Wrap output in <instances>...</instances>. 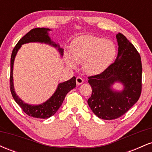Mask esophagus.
Returning a JSON list of instances; mask_svg holds the SVG:
<instances>
[{
    "mask_svg": "<svg viewBox=\"0 0 152 152\" xmlns=\"http://www.w3.org/2000/svg\"><path fill=\"white\" fill-rule=\"evenodd\" d=\"M76 84H77V86H79V85H81V84H82V83H83V79L82 78L78 76V77L76 78Z\"/></svg>",
    "mask_w": 152,
    "mask_h": 152,
    "instance_id": "34e87169",
    "label": "esophagus"
}]
</instances>
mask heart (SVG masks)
<instances>
[{
    "label": "heart",
    "instance_id": "heart-1",
    "mask_svg": "<svg viewBox=\"0 0 152 152\" xmlns=\"http://www.w3.org/2000/svg\"><path fill=\"white\" fill-rule=\"evenodd\" d=\"M116 55L114 43L109 40L94 36H82L71 43V56L67 55L66 63L75 68L76 63H83L87 74H95L105 71L114 61Z\"/></svg>",
    "mask_w": 152,
    "mask_h": 152
}]
</instances>
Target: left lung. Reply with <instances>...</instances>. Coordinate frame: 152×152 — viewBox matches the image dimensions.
<instances>
[{
    "label": "left lung",
    "instance_id": "left-lung-1",
    "mask_svg": "<svg viewBox=\"0 0 152 152\" xmlns=\"http://www.w3.org/2000/svg\"><path fill=\"white\" fill-rule=\"evenodd\" d=\"M116 37L118 48L115 61L102 73L88 78L92 94L87 102L96 116L105 120L116 119L126 113L142 92L140 55L123 34L118 33ZM115 83H121L123 90H114Z\"/></svg>",
    "mask_w": 152,
    "mask_h": 152
}]
</instances>
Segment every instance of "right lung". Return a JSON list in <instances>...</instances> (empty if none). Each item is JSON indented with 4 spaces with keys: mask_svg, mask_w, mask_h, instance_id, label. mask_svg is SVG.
<instances>
[{
    "mask_svg": "<svg viewBox=\"0 0 152 152\" xmlns=\"http://www.w3.org/2000/svg\"><path fill=\"white\" fill-rule=\"evenodd\" d=\"M50 31V29L45 28H36L31 30L23 37L20 38L16 46L14 47L11 54V58H10V92H11L12 96H13L15 102L20 106L23 111L28 116L34 118H48L51 116H53L60 108V106H61L66 94L76 86L75 76L71 78L69 81L58 83V87L53 95L46 102L41 104H38V105H31V104H26L22 99L19 98L15 93L14 86H13V64H14L15 56L23 44L33 42L46 43V44H48L57 48L61 56L64 55V49L60 48V46L58 43H56L53 41H51L49 37L48 31Z\"/></svg>",
    "mask_w": 152,
    "mask_h": 152,
    "instance_id": "obj_1",
    "label": "right lung"
}]
</instances>
